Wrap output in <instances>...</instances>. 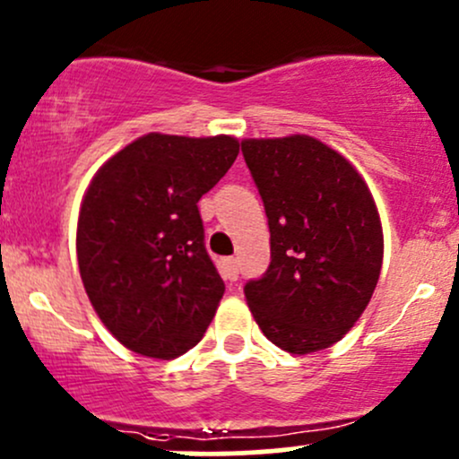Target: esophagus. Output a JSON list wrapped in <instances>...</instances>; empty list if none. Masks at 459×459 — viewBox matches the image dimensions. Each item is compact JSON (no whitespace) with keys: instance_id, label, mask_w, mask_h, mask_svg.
<instances>
[{"instance_id":"obj_1","label":"esophagus","mask_w":459,"mask_h":459,"mask_svg":"<svg viewBox=\"0 0 459 459\" xmlns=\"http://www.w3.org/2000/svg\"><path fill=\"white\" fill-rule=\"evenodd\" d=\"M221 274H224L226 281H238L239 268L235 256H226V259H221Z\"/></svg>"}]
</instances>
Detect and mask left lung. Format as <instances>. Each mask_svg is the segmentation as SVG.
<instances>
[{"instance_id": "8db88e82", "label": "left lung", "mask_w": 459, "mask_h": 459, "mask_svg": "<svg viewBox=\"0 0 459 459\" xmlns=\"http://www.w3.org/2000/svg\"><path fill=\"white\" fill-rule=\"evenodd\" d=\"M270 226V268L244 287L272 344L307 355L361 318L384 264V229L368 185L309 134L241 141Z\"/></svg>"}]
</instances>
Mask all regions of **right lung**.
Wrapping results in <instances>:
<instances>
[{
	"label": "right lung",
	"mask_w": 459,
	"mask_h": 459,
	"mask_svg": "<svg viewBox=\"0 0 459 459\" xmlns=\"http://www.w3.org/2000/svg\"><path fill=\"white\" fill-rule=\"evenodd\" d=\"M238 154L230 134L148 133L91 178L75 233L80 279L126 349L174 359L203 340L224 281L206 255L198 200Z\"/></svg>",
	"instance_id": "add662e5"
}]
</instances>
